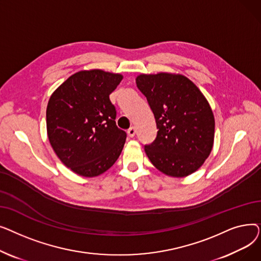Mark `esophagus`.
Listing matches in <instances>:
<instances>
[{
  "instance_id": "1",
  "label": "esophagus",
  "mask_w": 261,
  "mask_h": 261,
  "mask_svg": "<svg viewBox=\"0 0 261 261\" xmlns=\"http://www.w3.org/2000/svg\"><path fill=\"white\" fill-rule=\"evenodd\" d=\"M127 133H128V136L129 138H133V136L135 135V133H136V130H135V128L134 127H131L128 131H127Z\"/></svg>"
}]
</instances>
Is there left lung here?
I'll use <instances>...</instances> for the list:
<instances>
[{
	"label": "left lung",
	"instance_id": "1",
	"mask_svg": "<svg viewBox=\"0 0 261 261\" xmlns=\"http://www.w3.org/2000/svg\"><path fill=\"white\" fill-rule=\"evenodd\" d=\"M136 86L151 108L158 134L145 152L163 173L184 177L198 170L214 145L215 118L198 87L179 74H142Z\"/></svg>",
	"mask_w": 261,
	"mask_h": 261
}]
</instances>
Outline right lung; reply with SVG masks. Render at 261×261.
Masks as SVG:
<instances>
[{
  "label": "right lung",
  "instance_id": "obj_1",
  "mask_svg": "<svg viewBox=\"0 0 261 261\" xmlns=\"http://www.w3.org/2000/svg\"><path fill=\"white\" fill-rule=\"evenodd\" d=\"M120 74L80 71L55 91L47 103L46 128L55 153L75 173L92 177L118 159L127 134L117 128L111 94Z\"/></svg>",
  "mask_w": 261,
  "mask_h": 261
}]
</instances>
